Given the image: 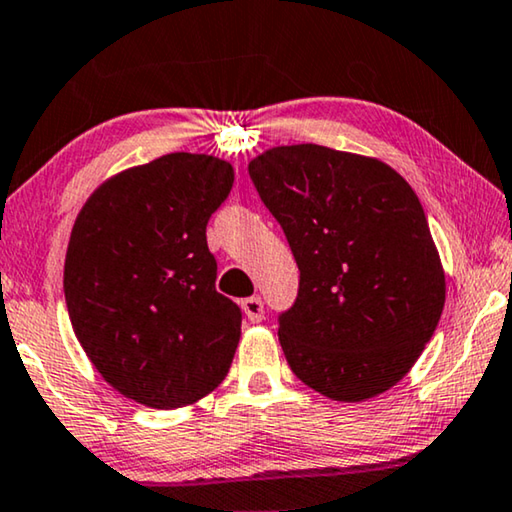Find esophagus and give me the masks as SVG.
<instances>
[{
    "instance_id": "34e87169",
    "label": "esophagus",
    "mask_w": 512,
    "mask_h": 512,
    "mask_svg": "<svg viewBox=\"0 0 512 512\" xmlns=\"http://www.w3.org/2000/svg\"><path fill=\"white\" fill-rule=\"evenodd\" d=\"M242 309L244 314H247V318L251 323H261L263 316H265V305L263 300L258 298V295H254V298H247L242 302Z\"/></svg>"
}]
</instances>
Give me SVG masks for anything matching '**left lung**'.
<instances>
[{
    "label": "left lung",
    "instance_id": "obj_1",
    "mask_svg": "<svg viewBox=\"0 0 512 512\" xmlns=\"http://www.w3.org/2000/svg\"><path fill=\"white\" fill-rule=\"evenodd\" d=\"M249 177L300 270L298 298L279 314L293 374L337 402L402 381L446 302L416 191L379 159L311 143L272 147Z\"/></svg>",
    "mask_w": 512,
    "mask_h": 512
}]
</instances>
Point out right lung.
<instances>
[{
  "mask_svg": "<svg viewBox=\"0 0 512 512\" xmlns=\"http://www.w3.org/2000/svg\"><path fill=\"white\" fill-rule=\"evenodd\" d=\"M233 166L173 152L110 177L73 224L64 298L80 346L115 390L180 409L226 379L242 311L214 288L207 221Z\"/></svg>",
  "mask_w": 512,
  "mask_h": 512,
  "instance_id": "obj_1",
  "label": "right lung"
}]
</instances>
